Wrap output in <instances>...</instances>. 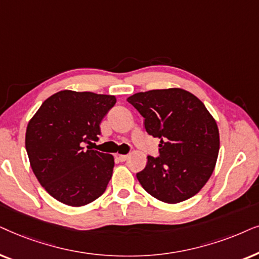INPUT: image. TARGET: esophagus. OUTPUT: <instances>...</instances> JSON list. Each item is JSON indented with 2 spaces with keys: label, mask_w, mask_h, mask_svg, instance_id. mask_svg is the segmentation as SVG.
<instances>
[{
  "label": "esophagus",
  "mask_w": 259,
  "mask_h": 259,
  "mask_svg": "<svg viewBox=\"0 0 259 259\" xmlns=\"http://www.w3.org/2000/svg\"><path fill=\"white\" fill-rule=\"evenodd\" d=\"M127 157H129V155H118V160H119L120 162L126 161Z\"/></svg>",
  "instance_id": "34e87169"
}]
</instances>
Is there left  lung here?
<instances>
[{
  "instance_id": "obj_1",
  "label": "left lung",
  "mask_w": 259,
  "mask_h": 259,
  "mask_svg": "<svg viewBox=\"0 0 259 259\" xmlns=\"http://www.w3.org/2000/svg\"><path fill=\"white\" fill-rule=\"evenodd\" d=\"M127 102L144 118V129L160 139L157 157L148 156L137 180L167 204L185 201L204 187L219 153L217 123L204 103L182 89L150 90Z\"/></svg>"
}]
</instances>
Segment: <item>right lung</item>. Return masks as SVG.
I'll return each mask as SVG.
<instances>
[{
    "label": "right lung",
    "instance_id": "obj_1",
    "mask_svg": "<svg viewBox=\"0 0 259 259\" xmlns=\"http://www.w3.org/2000/svg\"><path fill=\"white\" fill-rule=\"evenodd\" d=\"M115 96L58 92L42 103L26 132L30 167L50 195L68 206H84L105 192L113 156L84 144L98 140L102 119Z\"/></svg>",
    "mask_w": 259,
    "mask_h": 259
}]
</instances>
